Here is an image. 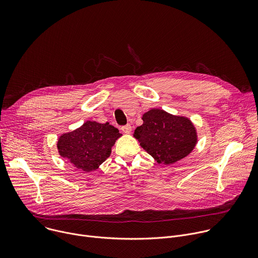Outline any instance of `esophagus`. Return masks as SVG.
Listing matches in <instances>:
<instances>
[{"label":"esophagus","instance_id":"obj_1","mask_svg":"<svg viewBox=\"0 0 258 258\" xmlns=\"http://www.w3.org/2000/svg\"><path fill=\"white\" fill-rule=\"evenodd\" d=\"M121 131H122L124 134H131V132H132V126H131V124H126V125L121 126Z\"/></svg>","mask_w":258,"mask_h":258}]
</instances>
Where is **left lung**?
<instances>
[{
    "mask_svg": "<svg viewBox=\"0 0 258 258\" xmlns=\"http://www.w3.org/2000/svg\"><path fill=\"white\" fill-rule=\"evenodd\" d=\"M142 119L143 124L135 130L134 138L158 163L171 165L194 150L198 136L190 118L152 108Z\"/></svg>",
    "mask_w": 258,
    "mask_h": 258,
    "instance_id": "1",
    "label": "left lung"
}]
</instances>
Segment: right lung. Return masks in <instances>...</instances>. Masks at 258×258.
<instances>
[{"mask_svg": "<svg viewBox=\"0 0 258 258\" xmlns=\"http://www.w3.org/2000/svg\"><path fill=\"white\" fill-rule=\"evenodd\" d=\"M122 135L113 125L88 120L79 128L58 138L59 155L80 170L91 172L111 154L116 140Z\"/></svg>", "mask_w": 258, "mask_h": 258, "instance_id": "add662e5", "label": "right lung"}]
</instances>
